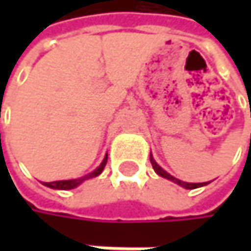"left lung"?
Segmentation results:
<instances>
[{
	"instance_id": "8db88e82",
	"label": "left lung",
	"mask_w": 251,
	"mask_h": 251,
	"mask_svg": "<svg viewBox=\"0 0 251 251\" xmlns=\"http://www.w3.org/2000/svg\"><path fill=\"white\" fill-rule=\"evenodd\" d=\"M150 160H151V164H152V169H154V172L157 173L158 176H161V177H164V178H169V180H172V181H175L177 183L178 186H181V187H184V189H196V187H202V186H205V184H208L209 181H205V183H187V181H181V180H178V178H176L173 176H170L166 170H163L157 163H155V160L152 158V155L150 154Z\"/></svg>"
}]
</instances>
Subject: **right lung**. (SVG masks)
<instances>
[{
    "instance_id": "obj_1",
    "label": "right lung",
    "mask_w": 251,
    "mask_h": 251,
    "mask_svg": "<svg viewBox=\"0 0 251 251\" xmlns=\"http://www.w3.org/2000/svg\"><path fill=\"white\" fill-rule=\"evenodd\" d=\"M107 163V155L104 157V160L101 161V164L90 175L84 176V177H79V178H73V180H58V181H50V183H43L45 186L50 187V189H58V190H70V189H74L76 186H79L82 181L88 180V178H93V177H97L103 170H104V166Z\"/></svg>"
}]
</instances>
